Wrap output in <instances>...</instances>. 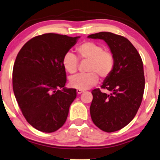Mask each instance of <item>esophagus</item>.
<instances>
[{
	"label": "esophagus",
	"instance_id": "1",
	"mask_svg": "<svg viewBox=\"0 0 160 160\" xmlns=\"http://www.w3.org/2000/svg\"><path fill=\"white\" fill-rule=\"evenodd\" d=\"M76 92H77V94H81V93H82V92H83V90H76Z\"/></svg>",
	"mask_w": 160,
	"mask_h": 160
}]
</instances>
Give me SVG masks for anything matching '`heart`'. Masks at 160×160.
<instances>
[{
    "label": "heart",
    "mask_w": 160,
    "mask_h": 160,
    "mask_svg": "<svg viewBox=\"0 0 160 160\" xmlns=\"http://www.w3.org/2000/svg\"><path fill=\"white\" fill-rule=\"evenodd\" d=\"M76 51L81 61H88L86 72H88L72 76L70 78L71 88L81 90H88L97 84L98 76L106 78L112 72L115 65V57L111 51L103 50L101 45L88 41L78 45ZM62 63L64 69L69 73H75L77 71L78 59L72 53H66Z\"/></svg>",
    "instance_id": "obj_1"
}]
</instances>
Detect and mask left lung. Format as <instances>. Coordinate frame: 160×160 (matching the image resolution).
Returning <instances> with one entry per match:
<instances>
[{"label": "left lung", "mask_w": 160, "mask_h": 160, "mask_svg": "<svg viewBox=\"0 0 160 160\" xmlns=\"http://www.w3.org/2000/svg\"><path fill=\"white\" fill-rule=\"evenodd\" d=\"M88 38L100 39L109 45L115 59L112 72L101 88L92 91L90 115L93 123L103 132L118 131L133 120L143 96V64L138 51L126 37L111 32L90 34Z\"/></svg>", "instance_id": "8db88e82"}]
</instances>
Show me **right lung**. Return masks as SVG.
Returning <instances> with one entry per match:
<instances>
[{
  "mask_svg": "<svg viewBox=\"0 0 160 160\" xmlns=\"http://www.w3.org/2000/svg\"><path fill=\"white\" fill-rule=\"evenodd\" d=\"M79 37L39 35L17 56L12 72L14 96L27 122L40 132L51 133L61 128L76 98V89L65 88L67 78L62 61Z\"/></svg>",
  "mask_w": 160,
  "mask_h": 160,
  "instance_id": "1",
  "label": "right lung"
}]
</instances>
